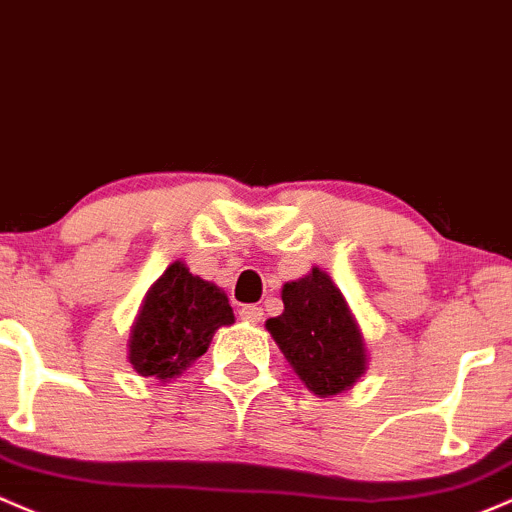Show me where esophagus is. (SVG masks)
Returning <instances> with one entry per match:
<instances>
[{
    "label": "esophagus",
    "instance_id": "34e87169",
    "mask_svg": "<svg viewBox=\"0 0 512 512\" xmlns=\"http://www.w3.org/2000/svg\"><path fill=\"white\" fill-rule=\"evenodd\" d=\"M262 316L265 314H262L260 306H255V304H247L240 309V319L247 321V324H260Z\"/></svg>",
    "mask_w": 512,
    "mask_h": 512
}]
</instances>
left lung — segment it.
Here are the masks:
<instances>
[{
    "instance_id": "left-lung-1",
    "label": "left lung",
    "mask_w": 512,
    "mask_h": 512,
    "mask_svg": "<svg viewBox=\"0 0 512 512\" xmlns=\"http://www.w3.org/2000/svg\"><path fill=\"white\" fill-rule=\"evenodd\" d=\"M284 311L267 331L314 395L348 390L365 373V341L341 289L319 267L282 287Z\"/></svg>"
}]
</instances>
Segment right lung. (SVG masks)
Returning a JSON list of instances; mask_svg holds the SVG:
<instances>
[{"mask_svg": "<svg viewBox=\"0 0 512 512\" xmlns=\"http://www.w3.org/2000/svg\"><path fill=\"white\" fill-rule=\"evenodd\" d=\"M233 321L223 289L188 272L184 262H174L142 301L127 358L139 375L166 383L201 358L213 333Z\"/></svg>", "mask_w": 512, "mask_h": 512, "instance_id": "1", "label": "right lung"}]
</instances>
